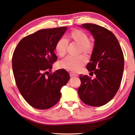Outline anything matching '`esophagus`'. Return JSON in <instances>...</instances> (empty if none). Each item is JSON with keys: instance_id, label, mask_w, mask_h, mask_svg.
I'll use <instances>...</instances> for the list:
<instances>
[{"instance_id": "1", "label": "esophagus", "mask_w": 135, "mask_h": 135, "mask_svg": "<svg viewBox=\"0 0 135 135\" xmlns=\"http://www.w3.org/2000/svg\"><path fill=\"white\" fill-rule=\"evenodd\" d=\"M70 76L71 77H74V76H77L76 74H75V73H73V72H70Z\"/></svg>"}]
</instances>
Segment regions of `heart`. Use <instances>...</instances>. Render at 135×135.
<instances>
[{
    "instance_id": "1",
    "label": "heart",
    "mask_w": 135,
    "mask_h": 135,
    "mask_svg": "<svg viewBox=\"0 0 135 135\" xmlns=\"http://www.w3.org/2000/svg\"><path fill=\"white\" fill-rule=\"evenodd\" d=\"M68 39L70 41L78 43L79 45V52L86 54H92L95 48V43L92 39L88 38L86 32L80 29H74L68 34ZM68 41L64 38H60L55 45V50L57 54L63 57L66 54L68 48ZM87 58L84 55H79L76 57L67 56L60 60L59 67L61 68L77 72L86 64Z\"/></svg>"
}]
</instances>
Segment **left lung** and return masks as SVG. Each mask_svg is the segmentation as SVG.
<instances>
[{
	"instance_id": "8db88e82",
	"label": "left lung",
	"mask_w": 135,
	"mask_h": 135,
	"mask_svg": "<svg viewBox=\"0 0 135 135\" xmlns=\"http://www.w3.org/2000/svg\"><path fill=\"white\" fill-rule=\"evenodd\" d=\"M81 27L89 30L95 39V48L87 68L96 77L92 79L87 75H79L81 84L78 92L86 105L101 106L113 99L120 87L124 54L117 38L110 30L90 23Z\"/></svg>"
}]
</instances>
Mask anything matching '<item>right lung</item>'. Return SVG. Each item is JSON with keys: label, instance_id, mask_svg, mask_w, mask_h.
<instances>
[{"label": "right lung", "instance_id": "1", "mask_svg": "<svg viewBox=\"0 0 135 135\" xmlns=\"http://www.w3.org/2000/svg\"><path fill=\"white\" fill-rule=\"evenodd\" d=\"M67 29L40 30L23 38L13 52L12 68L16 86L26 101L36 109H47L56 105L61 97L62 87L70 79L64 69L49 75L52 64L57 60L55 45Z\"/></svg>", "mask_w": 135, "mask_h": 135}]
</instances>
